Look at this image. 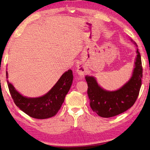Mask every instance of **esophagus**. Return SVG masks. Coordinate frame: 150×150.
<instances>
[{"label":"esophagus","mask_w":150,"mask_h":150,"mask_svg":"<svg viewBox=\"0 0 150 150\" xmlns=\"http://www.w3.org/2000/svg\"><path fill=\"white\" fill-rule=\"evenodd\" d=\"M77 72L79 75L83 76L86 73V69L85 67L82 64H79L77 66Z\"/></svg>","instance_id":"1"}]
</instances>
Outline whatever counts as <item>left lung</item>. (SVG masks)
<instances>
[{"label": "left lung", "mask_w": 150, "mask_h": 150, "mask_svg": "<svg viewBox=\"0 0 150 150\" xmlns=\"http://www.w3.org/2000/svg\"><path fill=\"white\" fill-rule=\"evenodd\" d=\"M136 52L132 77L120 89L116 91H105L98 85L93 77H85L90 106L98 116L103 118L113 117L126 111L135 103L141 88L143 73L141 55L138 50Z\"/></svg>", "instance_id": "1"}]
</instances>
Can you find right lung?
Listing matches in <instances>:
<instances>
[{
	"instance_id": "1",
	"label": "right lung",
	"mask_w": 150,
	"mask_h": 150,
	"mask_svg": "<svg viewBox=\"0 0 150 150\" xmlns=\"http://www.w3.org/2000/svg\"><path fill=\"white\" fill-rule=\"evenodd\" d=\"M7 77L8 73L6 72ZM73 78L72 71L68 70L63 73L49 92L38 98L25 97L16 91L8 81L7 83L14 103L20 110L30 117L45 119L55 116L59 111L72 85Z\"/></svg>"
}]
</instances>
